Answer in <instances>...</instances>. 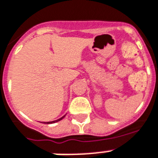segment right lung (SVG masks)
<instances>
[{
  "mask_svg": "<svg viewBox=\"0 0 158 158\" xmlns=\"http://www.w3.org/2000/svg\"><path fill=\"white\" fill-rule=\"evenodd\" d=\"M66 117V115H64V116H62L61 118H60L59 119H57V120H55V121H52V122H48V123H46V124H51V123H57V122H59L61 121V119L63 118H65Z\"/></svg>",
  "mask_w": 158,
  "mask_h": 158,
  "instance_id": "obj_1",
  "label": "right lung"
}]
</instances>
